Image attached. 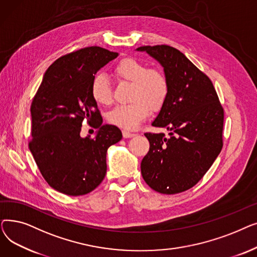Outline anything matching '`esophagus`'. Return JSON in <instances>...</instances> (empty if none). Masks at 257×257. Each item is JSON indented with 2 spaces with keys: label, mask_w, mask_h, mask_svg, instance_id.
Segmentation results:
<instances>
[{
  "label": "esophagus",
  "mask_w": 257,
  "mask_h": 257,
  "mask_svg": "<svg viewBox=\"0 0 257 257\" xmlns=\"http://www.w3.org/2000/svg\"><path fill=\"white\" fill-rule=\"evenodd\" d=\"M134 136H136V134H134V133H131V132L127 131V130H123V137H124V139H130V138H133Z\"/></svg>",
  "instance_id": "esophagus-1"
}]
</instances>
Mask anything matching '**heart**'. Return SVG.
Listing matches in <instances>:
<instances>
[{"mask_svg":"<svg viewBox=\"0 0 257 257\" xmlns=\"http://www.w3.org/2000/svg\"><path fill=\"white\" fill-rule=\"evenodd\" d=\"M113 72L119 81L132 83V102L114 107L108 114L109 123L125 130H133L148 117L150 109L158 111L165 106L170 94V82L165 72L149 69L145 63L130 57L119 60ZM90 93L100 105H109L113 99L109 80L102 74L93 77Z\"/></svg>","mask_w":257,"mask_h":257,"instance_id":"1","label":"heart"}]
</instances>
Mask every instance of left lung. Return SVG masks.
I'll return each mask as SVG.
<instances>
[{"label":"left lung","instance_id":"8db88e82","mask_svg":"<svg viewBox=\"0 0 257 257\" xmlns=\"http://www.w3.org/2000/svg\"><path fill=\"white\" fill-rule=\"evenodd\" d=\"M164 66L169 98L152 126L164 133H145L150 149L141 170L146 183L161 194H178L196 185L223 148L224 109L211 80L179 50L167 45L144 46Z\"/></svg>","mask_w":257,"mask_h":257}]
</instances>
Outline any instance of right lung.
I'll use <instances>...</instances> for the list:
<instances>
[{
	"mask_svg": "<svg viewBox=\"0 0 257 257\" xmlns=\"http://www.w3.org/2000/svg\"><path fill=\"white\" fill-rule=\"evenodd\" d=\"M117 53L100 47L74 51L46 71L31 104L29 149L48 184L67 196L93 191L106 175V152L121 140L120 130L102 125L91 81ZM84 120L99 128L96 138L79 137Z\"/></svg>",
	"mask_w": 257,
	"mask_h": 257,
	"instance_id": "right-lung-1",
	"label": "right lung"
}]
</instances>
